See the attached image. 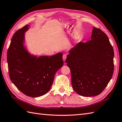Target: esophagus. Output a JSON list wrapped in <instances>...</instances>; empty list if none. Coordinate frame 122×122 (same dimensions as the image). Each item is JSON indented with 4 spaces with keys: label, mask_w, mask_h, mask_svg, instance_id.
I'll use <instances>...</instances> for the list:
<instances>
[{
    "label": "esophagus",
    "mask_w": 122,
    "mask_h": 122,
    "mask_svg": "<svg viewBox=\"0 0 122 122\" xmlns=\"http://www.w3.org/2000/svg\"><path fill=\"white\" fill-rule=\"evenodd\" d=\"M66 56H67V55H66V54H64V55H63V57H62V58H63V60L64 61H65V60H66Z\"/></svg>",
    "instance_id": "1"
}]
</instances>
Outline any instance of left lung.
Masks as SVG:
<instances>
[{"label": "left lung", "mask_w": 122, "mask_h": 122, "mask_svg": "<svg viewBox=\"0 0 122 122\" xmlns=\"http://www.w3.org/2000/svg\"><path fill=\"white\" fill-rule=\"evenodd\" d=\"M91 38L71 48L65 60L71 70L73 89L87 97L100 94L114 70V51L107 36L94 27Z\"/></svg>", "instance_id": "obj_1"}]
</instances>
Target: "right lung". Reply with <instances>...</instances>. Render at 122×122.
I'll return each instance as SVG.
<instances>
[{
	"label": "right lung",
	"instance_id": "1",
	"mask_svg": "<svg viewBox=\"0 0 122 122\" xmlns=\"http://www.w3.org/2000/svg\"><path fill=\"white\" fill-rule=\"evenodd\" d=\"M27 25L17 30L12 36L7 52L9 73L11 81L27 96H41L52 86L56 73L63 66V54L51 56L34 55L25 45Z\"/></svg>",
	"mask_w": 122,
	"mask_h": 122
}]
</instances>
